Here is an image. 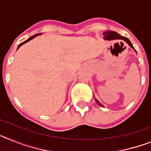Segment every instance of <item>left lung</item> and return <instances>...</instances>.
Returning <instances> with one entry per match:
<instances>
[{"label":"left lung","mask_w":151,"mask_h":151,"mask_svg":"<svg viewBox=\"0 0 151 151\" xmlns=\"http://www.w3.org/2000/svg\"><path fill=\"white\" fill-rule=\"evenodd\" d=\"M104 39L105 40H115V39H122L123 40V41H126L128 44H129V46L131 47H132L133 49L134 50V47H133V45H132V43H131V41H129V38H125V37H123V36H121L120 35H119L118 33L116 32H113V31H106V32H104ZM136 51V50H135ZM96 102L98 104L100 105L101 106H103V105L101 104V103L99 102V101H97V100H96Z\"/></svg>","instance_id":"left-lung-1"}]
</instances>
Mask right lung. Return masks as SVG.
Listing matches in <instances>:
<instances>
[{"mask_svg":"<svg viewBox=\"0 0 151 151\" xmlns=\"http://www.w3.org/2000/svg\"><path fill=\"white\" fill-rule=\"evenodd\" d=\"M39 35H40V34H36V35H32V37H30V38H29V39H28V40H26V41H23V42H22V43H21L20 45H19V46H18V49L19 48V47L22 46V45H23V44L26 43V42H28V41H30V40H32V38H34L35 37H36V36Z\"/></svg>","mask_w":151,"mask_h":151,"instance_id":"1","label":"right lung"}]
</instances>
